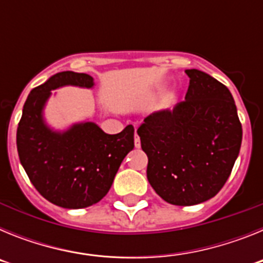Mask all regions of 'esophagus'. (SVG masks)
I'll return each mask as SVG.
<instances>
[{
	"label": "esophagus",
	"mask_w": 263,
	"mask_h": 263,
	"mask_svg": "<svg viewBox=\"0 0 263 263\" xmlns=\"http://www.w3.org/2000/svg\"><path fill=\"white\" fill-rule=\"evenodd\" d=\"M134 145H136V147L138 148L139 146H141V139H139L138 134L136 133V136H134Z\"/></svg>",
	"instance_id": "1"
}]
</instances>
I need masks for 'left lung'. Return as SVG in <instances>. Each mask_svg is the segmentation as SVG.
Listing matches in <instances>:
<instances>
[{"label":"left lung","mask_w":263,"mask_h":263,"mask_svg":"<svg viewBox=\"0 0 263 263\" xmlns=\"http://www.w3.org/2000/svg\"><path fill=\"white\" fill-rule=\"evenodd\" d=\"M185 73L190 85L184 101L150 115L137 130L148 159V183L164 201L183 206L218 194L242 141L229 89L197 69Z\"/></svg>","instance_id":"1"}]
</instances>
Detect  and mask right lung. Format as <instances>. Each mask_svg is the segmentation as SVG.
<instances>
[{
    "instance_id": "1",
    "label": "right lung",
    "mask_w": 263,
    "mask_h": 263,
    "mask_svg": "<svg viewBox=\"0 0 263 263\" xmlns=\"http://www.w3.org/2000/svg\"><path fill=\"white\" fill-rule=\"evenodd\" d=\"M93 87L87 73L66 71L34 88L23 105L17 129V150L30 182L55 205L79 210L99 203L127 153L134 147V127L106 134L93 122L73 125L55 133L42 120L51 90L62 85Z\"/></svg>"
}]
</instances>
